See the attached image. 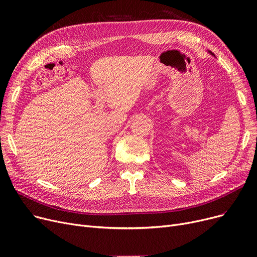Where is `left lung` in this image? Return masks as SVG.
Returning <instances> with one entry per match:
<instances>
[{"instance_id": "obj_1", "label": "left lung", "mask_w": 257, "mask_h": 257, "mask_svg": "<svg viewBox=\"0 0 257 257\" xmlns=\"http://www.w3.org/2000/svg\"><path fill=\"white\" fill-rule=\"evenodd\" d=\"M208 53H209V54H210V55H212V56H214V55H213V54H212V53H211V52H210V51H208Z\"/></svg>"}]
</instances>
